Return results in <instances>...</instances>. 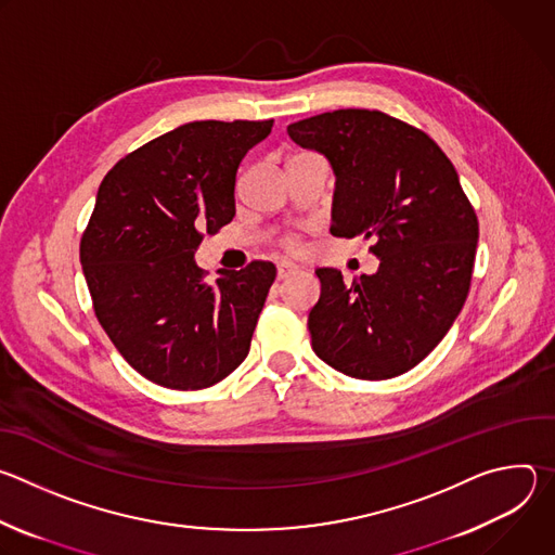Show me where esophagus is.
<instances>
[{
	"mask_svg": "<svg viewBox=\"0 0 555 555\" xmlns=\"http://www.w3.org/2000/svg\"><path fill=\"white\" fill-rule=\"evenodd\" d=\"M296 272H298V268H296V266H292V263H281V266H279L276 276H279V281H285V279L294 276Z\"/></svg>",
	"mask_w": 555,
	"mask_h": 555,
	"instance_id": "1",
	"label": "esophagus"
}]
</instances>
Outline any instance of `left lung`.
I'll return each instance as SVG.
<instances>
[{"label":"left lung","instance_id":"8db88e82","mask_svg":"<svg viewBox=\"0 0 555 555\" xmlns=\"http://www.w3.org/2000/svg\"><path fill=\"white\" fill-rule=\"evenodd\" d=\"M336 176L332 234L373 242L379 268L351 285L319 268L311 349L336 371L386 379L420 364L448 334L472 279L479 221L439 144L377 109H338L287 127Z\"/></svg>","mask_w":555,"mask_h":555}]
</instances>
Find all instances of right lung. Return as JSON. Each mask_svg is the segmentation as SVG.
<instances>
[{
  "instance_id": "right-lung-1",
  "label": "right lung",
  "mask_w": 555,
  "mask_h": 555,
  "mask_svg": "<svg viewBox=\"0 0 555 555\" xmlns=\"http://www.w3.org/2000/svg\"><path fill=\"white\" fill-rule=\"evenodd\" d=\"M272 122H186L125 155L99 186L83 274L105 334L155 384L212 386L250 351L274 263L206 283L195 250L232 221L236 169Z\"/></svg>"
}]
</instances>
